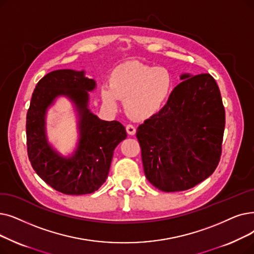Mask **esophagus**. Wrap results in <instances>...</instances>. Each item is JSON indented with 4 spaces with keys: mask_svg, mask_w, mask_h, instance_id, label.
<instances>
[{
    "mask_svg": "<svg viewBox=\"0 0 254 254\" xmlns=\"http://www.w3.org/2000/svg\"><path fill=\"white\" fill-rule=\"evenodd\" d=\"M126 129H127V133L130 136H133V135L136 134V127L133 125H127Z\"/></svg>",
    "mask_w": 254,
    "mask_h": 254,
    "instance_id": "obj_1",
    "label": "esophagus"
}]
</instances>
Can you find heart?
<instances>
[{"instance_id": "obj_1", "label": "heart", "mask_w": 254, "mask_h": 254, "mask_svg": "<svg viewBox=\"0 0 254 254\" xmlns=\"http://www.w3.org/2000/svg\"><path fill=\"white\" fill-rule=\"evenodd\" d=\"M175 80L163 66H153L131 60L117 65L102 88L106 107L116 110L118 100L126 101V111L134 119L144 120L158 114L173 92Z\"/></svg>"}]
</instances>
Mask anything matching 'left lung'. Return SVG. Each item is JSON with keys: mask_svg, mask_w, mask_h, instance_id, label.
<instances>
[{"mask_svg": "<svg viewBox=\"0 0 254 254\" xmlns=\"http://www.w3.org/2000/svg\"><path fill=\"white\" fill-rule=\"evenodd\" d=\"M162 111L137 128L148 182L164 192L185 191L207 179L222 152L225 110L209 73L181 75Z\"/></svg>", "mask_w": 254, "mask_h": 254, "instance_id": "1", "label": "left lung"}]
</instances>
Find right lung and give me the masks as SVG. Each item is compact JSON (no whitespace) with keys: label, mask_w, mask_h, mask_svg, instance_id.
Masks as SVG:
<instances>
[{"label":"right lung","mask_w":254,"mask_h":254,"mask_svg":"<svg viewBox=\"0 0 254 254\" xmlns=\"http://www.w3.org/2000/svg\"><path fill=\"white\" fill-rule=\"evenodd\" d=\"M85 71L54 70L37 83L27 113V150L33 169L53 189L67 195L90 194L106 182L115 147L127 138L125 127L116 120L105 121L88 109L95 89ZM68 97L79 115L80 138L71 157L64 158L49 144L45 114L54 98Z\"/></svg>","instance_id":"1"}]
</instances>
